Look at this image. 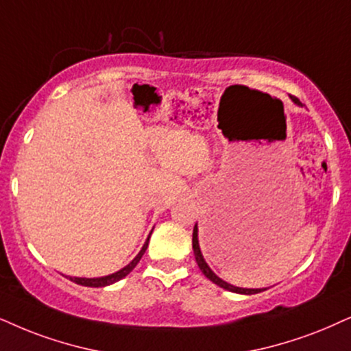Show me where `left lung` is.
I'll list each match as a JSON object with an SVG mask.
<instances>
[{
  "instance_id": "left-lung-1",
  "label": "left lung",
  "mask_w": 351,
  "mask_h": 351,
  "mask_svg": "<svg viewBox=\"0 0 351 351\" xmlns=\"http://www.w3.org/2000/svg\"><path fill=\"white\" fill-rule=\"evenodd\" d=\"M291 101H293L295 105L298 106H303V104L296 99V97H291L290 95ZM199 228H197V223L194 225V230H193V251H194V257H196V263L199 265V269H201V272L206 275L210 282H214L215 285H219L220 288H223V290H228V291H233V293H241V295H254V293H261V291L267 290V288H241V287H234L232 283L221 280V278L217 275L214 270L208 267V264L206 263V259H204L202 252H201V246H199Z\"/></svg>"
}]
</instances>
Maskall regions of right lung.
Wrapping results in <instances>:
<instances>
[{
    "label": "right lung",
    "instance_id": "obj_1",
    "mask_svg": "<svg viewBox=\"0 0 351 351\" xmlns=\"http://www.w3.org/2000/svg\"><path fill=\"white\" fill-rule=\"evenodd\" d=\"M150 234H152V232L149 233V237H147V239H145L144 246L141 247V251L137 252V256L134 257V259H132L131 263L128 264V265H124L123 269H119L118 272L110 274V275H105V277H95V278H86V277H69V275H66V277H68L69 280H73L74 283H77V285H82V287H94V288L108 287V285H112V283H114V282H119V280H121V278L126 277V275L130 274L131 270L136 267L137 263H139V261H141V257L144 256V252H145V250H147V246H149V238H150Z\"/></svg>",
    "mask_w": 351,
    "mask_h": 351
}]
</instances>
